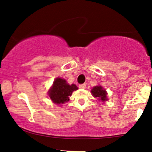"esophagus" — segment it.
I'll return each instance as SVG.
<instances>
[{
	"label": "esophagus",
	"mask_w": 152,
	"mask_h": 152,
	"mask_svg": "<svg viewBox=\"0 0 152 152\" xmlns=\"http://www.w3.org/2000/svg\"><path fill=\"white\" fill-rule=\"evenodd\" d=\"M80 89H85L86 88V84H82V85H79Z\"/></svg>",
	"instance_id": "esophagus-1"
}]
</instances>
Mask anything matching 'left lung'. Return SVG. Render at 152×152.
<instances>
[{"instance_id": "obj_1", "label": "left lung", "mask_w": 152, "mask_h": 152, "mask_svg": "<svg viewBox=\"0 0 152 152\" xmlns=\"http://www.w3.org/2000/svg\"><path fill=\"white\" fill-rule=\"evenodd\" d=\"M91 94L93 95L94 97L98 98L101 102H106L108 100L107 99V92L105 89L103 88L102 86H96L94 87L93 89L91 90Z\"/></svg>"}]
</instances>
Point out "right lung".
I'll return each instance as SVG.
<instances>
[{
    "instance_id": "add662e5",
    "label": "right lung",
    "mask_w": 152,
    "mask_h": 152,
    "mask_svg": "<svg viewBox=\"0 0 152 152\" xmlns=\"http://www.w3.org/2000/svg\"><path fill=\"white\" fill-rule=\"evenodd\" d=\"M77 89H78V88L75 85H70L65 79L57 77L54 80L53 85L48 93L50 99L54 104L61 106V104L70 100L69 96Z\"/></svg>"
}]
</instances>
